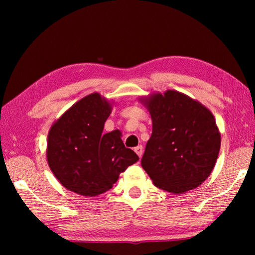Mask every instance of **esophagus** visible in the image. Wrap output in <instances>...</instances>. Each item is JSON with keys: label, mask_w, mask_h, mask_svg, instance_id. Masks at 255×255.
I'll list each match as a JSON object with an SVG mask.
<instances>
[{"label": "esophagus", "mask_w": 255, "mask_h": 255, "mask_svg": "<svg viewBox=\"0 0 255 255\" xmlns=\"http://www.w3.org/2000/svg\"><path fill=\"white\" fill-rule=\"evenodd\" d=\"M135 152L138 155V156L141 157V155H143V146L141 145H138L137 147H135Z\"/></svg>", "instance_id": "1"}]
</instances>
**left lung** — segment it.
<instances>
[{"instance_id":"left-lung-1","label":"left lung","mask_w":255,"mask_h":255,"mask_svg":"<svg viewBox=\"0 0 255 255\" xmlns=\"http://www.w3.org/2000/svg\"><path fill=\"white\" fill-rule=\"evenodd\" d=\"M153 123L141 166L157 188L181 195L210 175L221 132L214 116L200 102L167 90L140 98Z\"/></svg>"}]
</instances>
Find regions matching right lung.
<instances>
[{"label": "right lung", "mask_w": 255, "mask_h": 255, "mask_svg": "<svg viewBox=\"0 0 255 255\" xmlns=\"http://www.w3.org/2000/svg\"><path fill=\"white\" fill-rule=\"evenodd\" d=\"M111 103L99 93L81 99L50 127L47 162L60 184L94 197L112 188L122 172L139 157L125 147L120 130L103 135Z\"/></svg>", "instance_id": "add662e5"}]
</instances>
